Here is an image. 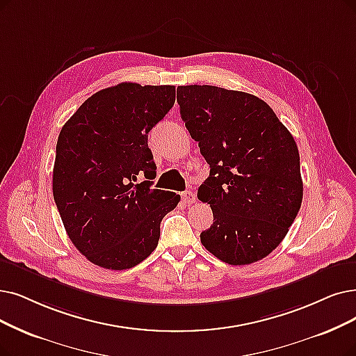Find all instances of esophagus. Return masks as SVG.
Masks as SVG:
<instances>
[{"mask_svg": "<svg viewBox=\"0 0 356 356\" xmlns=\"http://www.w3.org/2000/svg\"><path fill=\"white\" fill-rule=\"evenodd\" d=\"M181 200H182L184 204H187V206L194 204L195 203V194L193 191H184L181 194Z\"/></svg>", "mask_w": 356, "mask_h": 356, "instance_id": "34e87169", "label": "esophagus"}]
</instances>
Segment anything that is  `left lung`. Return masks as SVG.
<instances>
[{"instance_id":"1","label":"left lung","mask_w":356,"mask_h":356,"mask_svg":"<svg viewBox=\"0 0 356 356\" xmlns=\"http://www.w3.org/2000/svg\"><path fill=\"white\" fill-rule=\"evenodd\" d=\"M177 101L210 165L197 193L213 211L202 244L232 266L264 259L286 236L302 203L292 134L272 108L245 92L191 84L178 86Z\"/></svg>"}]
</instances>
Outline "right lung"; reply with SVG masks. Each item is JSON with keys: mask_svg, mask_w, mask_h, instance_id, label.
<instances>
[{"mask_svg": "<svg viewBox=\"0 0 356 356\" xmlns=\"http://www.w3.org/2000/svg\"><path fill=\"white\" fill-rule=\"evenodd\" d=\"M175 104V86L120 83L92 95L61 129L52 193L68 238L96 266L125 270L158 247L179 194L150 188L147 134ZM147 181L136 184V175Z\"/></svg>", "mask_w": 356, "mask_h": 356, "instance_id": "right-lung-1", "label": "right lung"}]
</instances>
